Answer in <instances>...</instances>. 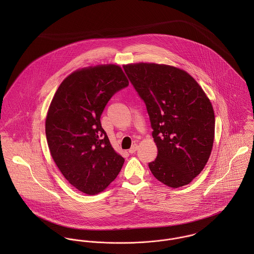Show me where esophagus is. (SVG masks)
I'll use <instances>...</instances> for the list:
<instances>
[{
    "label": "esophagus",
    "mask_w": 254,
    "mask_h": 254,
    "mask_svg": "<svg viewBox=\"0 0 254 254\" xmlns=\"http://www.w3.org/2000/svg\"><path fill=\"white\" fill-rule=\"evenodd\" d=\"M138 147H139L138 144H134V145L131 146V148L129 149V152H130V153H135V152H136V150L138 149Z\"/></svg>",
    "instance_id": "1"
}]
</instances>
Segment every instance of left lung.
<instances>
[{
    "label": "left lung",
    "mask_w": 254,
    "mask_h": 254,
    "mask_svg": "<svg viewBox=\"0 0 254 254\" xmlns=\"http://www.w3.org/2000/svg\"><path fill=\"white\" fill-rule=\"evenodd\" d=\"M124 71L144 101L157 146L148 163L164 185L179 188L204 168L213 145L212 105L197 82L179 68L156 64L124 65Z\"/></svg>",
    "instance_id": "8db88e82"
}]
</instances>
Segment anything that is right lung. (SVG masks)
Here are the masks:
<instances>
[{
  "label": "right lung",
  "mask_w": 254,
  "mask_h": 254,
  "mask_svg": "<svg viewBox=\"0 0 254 254\" xmlns=\"http://www.w3.org/2000/svg\"><path fill=\"white\" fill-rule=\"evenodd\" d=\"M128 85L120 66L99 65L71 73L53 98L46 118L48 145L64 178L82 192L103 191L123 166L101 116L112 96Z\"/></svg>",
  "instance_id": "obj_1"
}]
</instances>
